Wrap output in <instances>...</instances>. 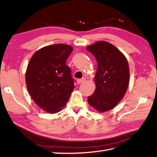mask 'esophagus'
<instances>
[{
	"label": "esophagus",
	"instance_id": "34e87169",
	"mask_svg": "<svg viewBox=\"0 0 157 157\" xmlns=\"http://www.w3.org/2000/svg\"><path fill=\"white\" fill-rule=\"evenodd\" d=\"M85 80V78H81V79H78L77 80V84H80L81 82H84Z\"/></svg>",
	"mask_w": 157,
	"mask_h": 157
}]
</instances>
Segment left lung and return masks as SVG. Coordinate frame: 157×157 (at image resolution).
<instances>
[{
    "mask_svg": "<svg viewBox=\"0 0 157 157\" xmlns=\"http://www.w3.org/2000/svg\"><path fill=\"white\" fill-rule=\"evenodd\" d=\"M96 59L98 67L94 82L96 90L88 97L89 105L103 113L115 107L124 98L130 80V71L124 55L105 41L86 47Z\"/></svg>",
    "mask_w": 157,
    "mask_h": 157,
    "instance_id": "1",
    "label": "left lung"
}]
</instances>
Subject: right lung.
Listing matches in <instances>:
<instances>
[{
	"label": "right lung",
	"mask_w": 157,
	"mask_h": 157,
	"mask_svg": "<svg viewBox=\"0 0 157 157\" xmlns=\"http://www.w3.org/2000/svg\"><path fill=\"white\" fill-rule=\"evenodd\" d=\"M73 49L63 44L44 46L33 55L27 65L28 92L36 105L49 113L60 111L74 90L71 71L66 65Z\"/></svg>",
	"instance_id": "obj_1"
}]
</instances>
